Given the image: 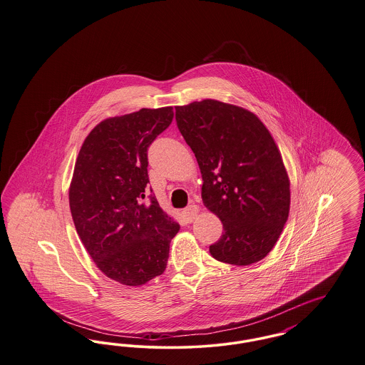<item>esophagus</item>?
Masks as SVG:
<instances>
[{"mask_svg":"<svg viewBox=\"0 0 365 365\" xmlns=\"http://www.w3.org/2000/svg\"><path fill=\"white\" fill-rule=\"evenodd\" d=\"M198 212H200V208L197 205H190V207H187V208L183 210V215H185L187 222H192L197 217Z\"/></svg>","mask_w":365,"mask_h":365,"instance_id":"34e87169","label":"esophagus"}]
</instances>
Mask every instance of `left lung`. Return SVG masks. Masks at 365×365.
<instances>
[{"label":"left lung","mask_w":365,"mask_h":365,"mask_svg":"<svg viewBox=\"0 0 365 365\" xmlns=\"http://www.w3.org/2000/svg\"><path fill=\"white\" fill-rule=\"evenodd\" d=\"M178 128L202 175L204 205L223 234L209 246L232 265L262 260L275 246L290 210V182L278 146L260 119L216 100L175 106Z\"/></svg>","instance_id":"obj_1"}]
</instances>
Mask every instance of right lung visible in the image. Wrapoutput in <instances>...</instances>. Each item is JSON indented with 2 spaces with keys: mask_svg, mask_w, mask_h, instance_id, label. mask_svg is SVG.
<instances>
[{
  "mask_svg": "<svg viewBox=\"0 0 365 365\" xmlns=\"http://www.w3.org/2000/svg\"><path fill=\"white\" fill-rule=\"evenodd\" d=\"M174 119L173 106L106 119L75 163L70 208L76 232L108 278L140 286L165 271L179 225L148 195V149Z\"/></svg>",
  "mask_w": 365,
  "mask_h": 365,
  "instance_id": "add662e5",
  "label": "right lung"
}]
</instances>
